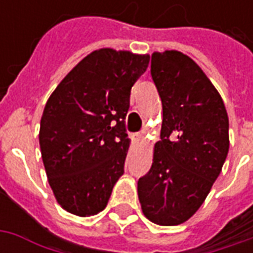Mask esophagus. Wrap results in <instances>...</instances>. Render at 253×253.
Masks as SVG:
<instances>
[{
	"instance_id": "34e87169",
	"label": "esophagus",
	"mask_w": 253,
	"mask_h": 253,
	"mask_svg": "<svg viewBox=\"0 0 253 253\" xmlns=\"http://www.w3.org/2000/svg\"><path fill=\"white\" fill-rule=\"evenodd\" d=\"M132 139H134V142H137V143L142 142L143 134L142 132H134V134H132Z\"/></svg>"
}]
</instances>
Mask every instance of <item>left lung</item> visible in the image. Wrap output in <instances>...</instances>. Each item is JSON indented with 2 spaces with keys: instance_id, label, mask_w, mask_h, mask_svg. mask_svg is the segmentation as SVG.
Listing matches in <instances>:
<instances>
[{
  "instance_id": "left-lung-1",
  "label": "left lung",
  "mask_w": 253,
  "mask_h": 253,
  "mask_svg": "<svg viewBox=\"0 0 253 253\" xmlns=\"http://www.w3.org/2000/svg\"><path fill=\"white\" fill-rule=\"evenodd\" d=\"M150 73L163 126L152 168L138 180V198L149 221L172 226L195 214L221 173L229 119L211 81L183 52H153Z\"/></svg>"
}]
</instances>
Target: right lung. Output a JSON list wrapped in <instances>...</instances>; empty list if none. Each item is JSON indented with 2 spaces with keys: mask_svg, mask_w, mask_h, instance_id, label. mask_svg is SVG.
<instances>
[{
  "mask_svg": "<svg viewBox=\"0 0 253 253\" xmlns=\"http://www.w3.org/2000/svg\"><path fill=\"white\" fill-rule=\"evenodd\" d=\"M149 55L100 48L59 83L43 111L39 143L48 183L66 211H103L125 172L131 86Z\"/></svg>",
  "mask_w": 253,
  "mask_h": 253,
  "instance_id": "right-lung-1",
  "label": "right lung"
}]
</instances>
